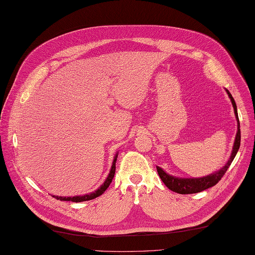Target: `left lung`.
<instances>
[{"label": "left lung", "instance_id": "left-lung-1", "mask_svg": "<svg viewBox=\"0 0 255 255\" xmlns=\"http://www.w3.org/2000/svg\"><path fill=\"white\" fill-rule=\"evenodd\" d=\"M228 96H230L233 107L235 110V115H236V119L238 122V130H237V134H236V139H235V143H234V147H233V152L230 157V160L227 161V164L219 170L218 172L212 173L210 175H207V177L204 178H198V179H179V178H174L172 175H169L168 173H166L161 168L156 167L157 168V172L159 174V178L161 179V181L164 182V184L171 190L172 192H175L178 194H195V193H199L207 190L209 187H212L218 182L223 178V175L225 174V172L227 171L228 167L231 166L232 161L234 160L235 156H236L239 146H240V124H239V119H238V113H237V107H236V102H235L234 98L232 97V95L230 94V91L226 90Z\"/></svg>", "mask_w": 255, "mask_h": 255}]
</instances>
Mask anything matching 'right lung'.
Here are the masks:
<instances>
[{
	"mask_svg": "<svg viewBox=\"0 0 255 255\" xmlns=\"http://www.w3.org/2000/svg\"><path fill=\"white\" fill-rule=\"evenodd\" d=\"M116 158H117V155L115 156V158L113 160V165L112 168H111V171L109 177L107 178L106 182L101 185L100 188H98V190L94 193L88 194V195H84V196H75V197H58V196H53V197L57 198L58 200H65V201H73V202H81V201H86V200H91L96 197H99L100 195H102L104 192L107 191V188L110 186L111 182H112L113 178H114V174H115V162H116Z\"/></svg>",
	"mask_w": 255,
	"mask_h": 255,
	"instance_id": "1",
	"label": "right lung"
}]
</instances>
